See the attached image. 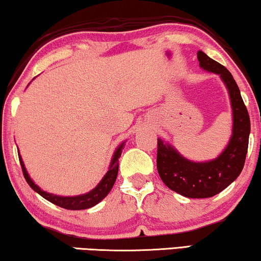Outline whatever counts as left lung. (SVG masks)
I'll use <instances>...</instances> for the list:
<instances>
[{"instance_id":"1","label":"left lung","mask_w":261,"mask_h":261,"mask_svg":"<svg viewBox=\"0 0 261 261\" xmlns=\"http://www.w3.org/2000/svg\"><path fill=\"white\" fill-rule=\"evenodd\" d=\"M199 65L220 75L228 89L233 112V129L228 145L220 155L206 162H194L180 155L174 147L158 138L156 167L168 188L186 198H211L229 186L243 171L251 132L250 115L232 74L205 53L198 51Z\"/></svg>"}]
</instances>
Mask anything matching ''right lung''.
<instances>
[{
	"label": "right lung",
	"instance_id": "obj_1",
	"mask_svg": "<svg viewBox=\"0 0 261 261\" xmlns=\"http://www.w3.org/2000/svg\"><path fill=\"white\" fill-rule=\"evenodd\" d=\"M123 145L124 142H122L121 145L118 147V149L115 150L111 165H109L108 172L106 173V175L102 177V180L100 181V184L97 185L94 190L88 192V193L82 194V195H76V196H59V195L47 193V192L42 191L39 186H37V185L34 184V181L32 179H30L27 169L24 167L23 161H22L21 155H18V159H20V164H21L22 172H23L25 181H27L29 186L32 187L36 193H39L41 196H43L44 199H47L48 201L54 203V205L62 207V208L71 210V211L87 210V208H90V207L95 206L96 203H99L101 200L106 198L109 192H111L113 185H114L116 180V176H118L119 159L121 156Z\"/></svg>",
	"mask_w": 261,
	"mask_h": 261
}]
</instances>
